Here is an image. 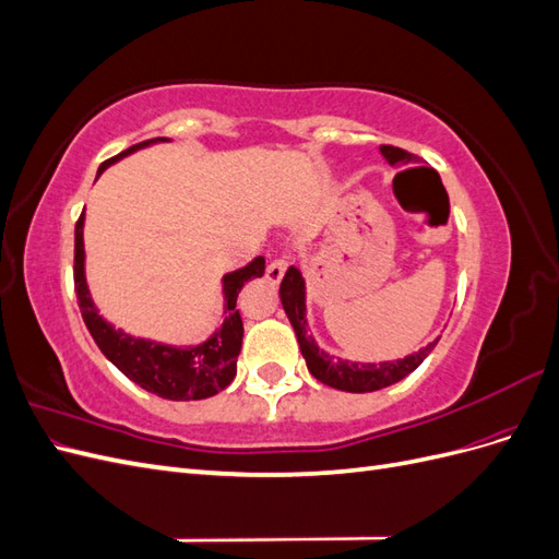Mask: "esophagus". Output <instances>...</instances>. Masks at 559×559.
<instances>
[{
	"label": "esophagus",
	"mask_w": 559,
	"mask_h": 559,
	"mask_svg": "<svg viewBox=\"0 0 559 559\" xmlns=\"http://www.w3.org/2000/svg\"><path fill=\"white\" fill-rule=\"evenodd\" d=\"M286 265H289V261H286L284 257L270 261V263H267V270H265V277H267V282L277 284V282L284 277V273H286Z\"/></svg>",
	"instance_id": "1"
}]
</instances>
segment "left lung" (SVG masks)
<instances>
[{
  "instance_id": "8db88e82",
  "label": "left lung",
  "mask_w": 559,
  "mask_h": 559,
  "mask_svg": "<svg viewBox=\"0 0 559 559\" xmlns=\"http://www.w3.org/2000/svg\"><path fill=\"white\" fill-rule=\"evenodd\" d=\"M382 156L392 163V165H408L415 160L413 154L403 151L399 146H380ZM280 298L286 317H289L292 326L296 331L298 345L302 357H306L308 370L319 380L333 389H343V392H354V394H364V392H376V389H384L389 384H394L403 380L405 376H411L413 370L429 357V352L436 347L438 341L429 343L427 347H421L419 352L411 354L405 359L396 361H384V364H357V361H345V359H335L324 349H319L314 343V337L308 333V319H306V282H302V275L298 267H289L286 275L280 284Z\"/></svg>"
}]
</instances>
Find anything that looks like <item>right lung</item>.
Masks as SVG:
<instances>
[{
	"instance_id": "add662e5",
	"label": "right lung",
	"mask_w": 559,
	"mask_h": 559,
	"mask_svg": "<svg viewBox=\"0 0 559 559\" xmlns=\"http://www.w3.org/2000/svg\"><path fill=\"white\" fill-rule=\"evenodd\" d=\"M154 142H167L165 138H154L134 144L121 154L105 160L99 165V173L132 151L144 148ZM97 173V175H99ZM83 214L79 216L74 228V289L79 298V310L83 321L93 335L97 347L103 349L105 357L121 370L126 378L138 382L146 392L156 394L160 399L170 401H198L210 399L226 389L238 370V354L242 349V317L238 306V294L242 286L253 280L263 277L265 273V259H253L249 265L235 270L224 277V296H226V319L224 326L218 329L210 341L198 347H173L154 341H144V337H132L121 329H114L111 324L97 314L93 306V298L86 286V273H83Z\"/></svg>"
}]
</instances>
